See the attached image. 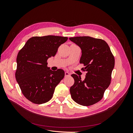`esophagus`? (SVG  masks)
<instances>
[{"instance_id":"esophagus-1","label":"esophagus","mask_w":133,"mask_h":133,"mask_svg":"<svg viewBox=\"0 0 133 133\" xmlns=\"http://www.w3.org/2000/svg\"><path fill=\"white\" fill-rule=\"evenodd\" d=\"M70 76V73L68 71H65V76Z\"/></svg>"}]
</instances>
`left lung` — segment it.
<instances>
[{"label":"left lung","mask_w":133,"mask_h":133,"mask_svg":"<svg viewBox=\"0 0 133 133\" xmlns=\"http://www.w3.org/2000/svg\"><path fill=\"white\" fill-rule=\"evenodd\" d=\"M70 41L82 50L80 63L85 66L82 70L87 71L85 78L73 74L74 84L70 88L72 99L83 106H89L101 100L109 86L115 59L108 44L101 39L90 37H75Z\"/></svg>","instance_id":"1"}]
</instances>
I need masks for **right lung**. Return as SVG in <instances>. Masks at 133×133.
Returning a JSON list of instances; mask_svg holds the SVG:
<instances>
[{
	"mask_svg": "<svg viewBox=\"0 0 133 133\" xmlns=\"http://www.w3.org/2000/svg\"><path fill=\"white\" fill-rule=\"evenodd\" d=\"M67 40L55 35L33 37L19 51L15 78L23 94L31 102L41 104L49 101L64 78V70H50L47 60L54 57L59 46Z\"/></svg>",
	"mask_w": 133,
	"mask_h": 133,
	"instance_id": "obj_1",
	"label": "right lung"
}]
</instances>
